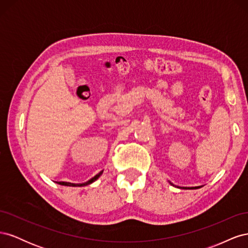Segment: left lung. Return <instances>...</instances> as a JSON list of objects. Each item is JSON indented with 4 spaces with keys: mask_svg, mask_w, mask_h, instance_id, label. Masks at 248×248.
I'll use <instances>...</instances> for the list:
<instances>
[{
    "mask_svg": "<svg viewBox=\"0 0 248 248\" xmlns=\"http://www.w3.org/2000/svg\"><path fill=\"white\" fill-rule=\"evenodd\" d=\"M169 183H170V185L174 186V184H172L171 182L169 181ZM200 187H201V186H197V187H180V188H184V189H187V188H188V189H193V188H196V189H197V188H200Z\"/></svg>",
    "mask_w": 248,
    "mask_h": 248,
    "instance_id": "left-lung-1",
    "label": "left lung"
}]
</instances>
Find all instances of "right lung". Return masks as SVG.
I'll list each match as a JSON object with an SVG mask.
<instances>
[{"mask_svg": "<svg viewBox=\"0 0 248 248\" xmlns=\"http://www.w3.org/2000/svg\"><path fill=\"white\" fill-rule=\"evenodd\" d=\"M102 172H103V170H101V171H99L98 174H97L96 176H94L93 178H91L89 180V181H87V182H84V183H70V182H59V184L60 185H64V186H72V187H78V186H86V185H89V184H92L93 182H95L97 179H98L101 175H102Z\"/></svg>", "mask_w": 248, "mask_h": 248, "instance_id": "obj_1", "label": "right lung"}]
</instances>
